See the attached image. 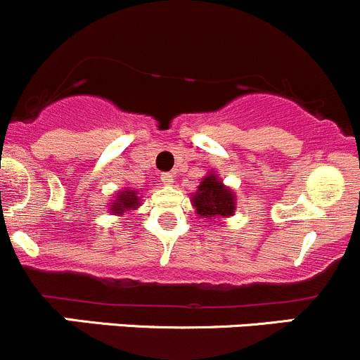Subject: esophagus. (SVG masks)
Instances as JSON below:
<instances>
[{"label":"esophagus","mask_w":360,"mask_h":360,"mask_svg":"<svg viewBox=\"0 0 360 360\" xmlns=\"http://www.w3.org/2000/svg\"><path fill=\"white\" fill-rule=\"evenodd\" d=\"M161 181L165 185H173L175 184V175H173V173H162Z\"/></svg>","instance_id":"esophagus-1"}]
</instances>
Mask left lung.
Wrapping results in <instances>:
<instances>
[{
  "label": "left lung",
  "mask_w": 360,
  "mask_h": 360,
  "mask_svg": "<svg viewBox=\"0 0 360 360\" xmlns=\"http://www.w3.org/2000/svg\"><path fill=\"white\" fill-rule=\"evenodd\" d=\"M192 206L195 213L206 220L227 219L234 215L236 210V194L226 187L215 173H208L199 181L198 191L192 195Z\"/></svg>",
  "instance_id": "left-lung-1"
}]
</instances>
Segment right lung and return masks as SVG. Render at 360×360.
<instances>
[{
    "mask_svg": "<svg viewBox=\"0 0 360 360\" xmlns=\"http://www.w3.org/2000/svg\"><path fill=\"white\" fill-rule=\"evenodd\" d=\"M136 191H131V188H126V191L119 192L117 194V199L113 202H110V212L113 215H124L129 210H136L140 206V198H138Z\"/></svg>",
    "mask_w": 360,
    "mask_h": 360,
    "instance_id": "add662e5",
    "label": "right lung"
}]
</instances>
